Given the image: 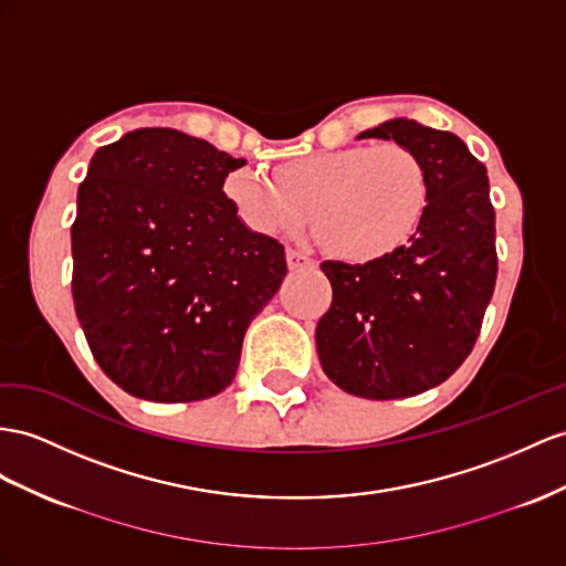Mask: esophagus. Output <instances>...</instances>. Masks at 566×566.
<instances>
[{"label":"esophagus","instance_id":"34e87169","mask_svg":"<svg viewBox=\"0 0 566 566\" xmlns=\"http://www.w3.org/2000/svg\"><path fill=\"white\" fill-rule=\"evenodd\" d=\"M286 265H289V270H294V272H298V270H311V268H315V260L308 258V255L298 253V251L289 249V251H286Z\"/></svg>","mask_w":566,"mask_h":566}]
</instances>
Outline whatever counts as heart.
<instances>
[{"label":"heart","instance_id":"b5f03b06","mask_svg":"<svg viewBox=\"0 0 566 566\" xmlns=\"http://www.w3.org/2000/svg\"><path fill=\"white\" fill-rule=\"evenodd\" d=\"M224 193L258 234H296L313 214L315 234L335 255L373 263L407 245L428 208V174L399 143L317 150L280 167L277 177L243 167Z\"/></svg>","mask_w":566,"mask_h":566}]
</instances>
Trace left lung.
I'll return each mask as SVG.
<instances>
[{"mask_svg": "<svg viewBox=\"0 0 566 566\" xmlns=\"http://www.w3.org/2000/svg\"><path fill=\"white\" fill-rule=\"evenodd\" d=\"M358 138L395 140L421 157L428 208L392 255L325 260L332 306L315 346L344 392L403 399L444 382L473 349L497 280L495 210L488 169L459 136L397 117Z\"/></svg>", "mask_w": 566, "mask_h": 566, "instance_id": "8db88e82", "label": "left lung"}]
</instances>
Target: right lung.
Segmentation results:
<instances>
[{
	"label": "right lung",
	"instance_id": "1",
	"mask_svg": "<svg viewBox=\"0 0 566 566\" xmlns=\"http://www.w3.org/2000/svg\"><path fill=\"white\" fill-rule=\"evenodd\" d=\"M243 165L177 128L95 150L71 227V292L124 392L200 401L234 380L245 329L286 277L284 245L245 227L222 191Z\"/></svg>",
	"mask_w": 566,
	"mask_h": 566
}]
</instances>
